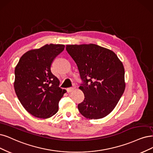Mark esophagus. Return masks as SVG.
Returning <instances> with one entry per match:
<instances>
[{"label": "esophagus", "mask_w": 153, "mask_h": 153, "mask_svg": "<svg viewBox=\"0 0 153 153\" xmlns=\"http://www.w3.org/2000/svg\"><path fill=\"white\" fill-rule=\"evenodd\" d=\"M76 89V87H72V88H67V93H71V92H72L73 90H74Z\"/></svg>", "instance_id": "esophagus-1"}]
</instances>
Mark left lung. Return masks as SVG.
Returning <instances> with one entry per match:
<instances>
[{
    "mask_svg": "<svg viewBox=\"0 0 153 153\" xmlns=\"http://www.w3.org/2000/svg\"><path fill=\"white\" fill-rule=\"evenodd\" d=\"M77 64L84 100L78 110L89 119L102 118L113 111L126 88L122 62L113 51L95 44L67 45Z\"/></svg>",
    "mask_w": 153,
    "mask_h": 153,
    "instance_id": "left-lung-1",
    "label": "left lung"
}]
</instances>
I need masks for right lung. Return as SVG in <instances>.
<instances>
[{
	"label": "right lung",
	"instance_id": "1",
	"mask_svg": "<svg viewBox=\"0 0 153 153\" xmlns=\"http://www.w3.org/2000/svg\"><path fill=\"white\" fill-rule=\"evenodd\" d=\"M64 48V45L47 44L29 50L16 66V94L22 106L34 117L48 118L59 110V102L66 90L59 88V80L50 67Z\"/></svg>",
	"mask_w": 153,
	"mask_h": 153
}]
</instances>
